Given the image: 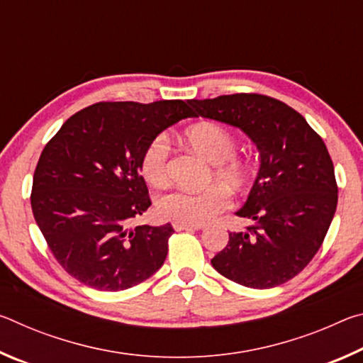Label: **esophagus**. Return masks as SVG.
<instances>
[{
	"label": "esophagus",
	"mask_w": 363,
	"mask_h": 363,
	"mask_svg": "<svg viewBox=\"0 0 363 363\" xmlns=\"http://www.w3.org/2000/svg\"><path fill=\"white\" fill-rule=\"evenodd\" d=\"M174 229L176 230H200L203 229V225H187V224H177L174 223Z\"/></svg>",
	"instance_id": "1"
}]
</instances>
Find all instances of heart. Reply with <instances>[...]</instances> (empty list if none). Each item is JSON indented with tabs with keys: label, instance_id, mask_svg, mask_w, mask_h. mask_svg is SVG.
<instances>
[{
	"label": "heart",
	"instance_id": "heart-1",
	"mask_svg": "<svg viewBox=\"0 0 363 363\" xmlns=\"http://www.w3.org/2000/svg\"><path fill=\"white\" fill-rule=\"evenodd\" d=\"M189 144L200 152L208 162L214 164L213 176L219 182L232 189L245 186L248 177L247 167L235 158L237 140L225 126L218 123H196L186 131ZM169 143L167 136L158 134L153 138L140 155V171L152 186H163L168 179ZM229 190L220 184H214L200 192L174 189L160 195L155 210L160 218L177 224L201 225L210 223L219 213L230 208Z\"/></svg>",
	"mask_w": 363,
	"mask_h": 363
}]
</instances>
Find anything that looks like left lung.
I'll list each match as a JSON object with an SVG mask.
<instances>
[{
	"label": "left lung",
	"mask_w": 363,
	"mask_h": 363,
	"mask_svg": "<svg viewBox=\"0 0 363 363\" xmlns=\"http://www.w3.org/2000/svg\"><path fill=\"white\" fill-rule=\"evenodd\" d=\"M189 104L196 116L240 128L261 155L247 203L237 211L256 224L229 232L213 267L257 290L291 280L322 247L336 211L337 186L327 145L303 115L274 97L240 93Z\"/></svg>",
	"instance_id": "obj_1"
}]
</instances>
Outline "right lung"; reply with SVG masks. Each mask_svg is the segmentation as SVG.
I'll list each match as a JSON object with an SVG mask.
<instances>
[{"instance_id":"1","label":"right lung","mask_w":363,"mask_h":363,"mask_svg":"<svg viewBox=\"0 0 363 363\" xmlns=\"http://www.w3.org/2000/svg\"><path fill=\"white\" fill-rule=\"evenodd\" d=\"M196 116L189 102H97L67 120L43 149L32 211L72 277L101 291L143 284L163 266L173 225L130 223L152 205L140 155L168 126Z\"/></svg>"}]
</instances>
